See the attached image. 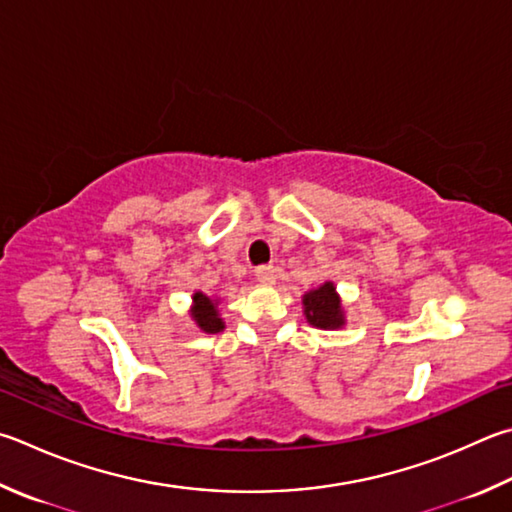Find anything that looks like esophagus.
I'll return each instance as SVG.
<instances>
[{
  "mask_svg": "<svg viewBox=\"0 0 512 512\" xmlns=\"http://www.w3.org/2000/svg\"><path fill=\"white\" fill-rule=\"evenodd\" d=\"M275 268L273 266H259L257 271H255V275H257V280L262 282V284H273L275 282Z\"/></svg>",
  "mask_w": 512,
  "mask_h": 512,
  "instance_id": "1",
  "label": "esophagus"
}]
</instances>
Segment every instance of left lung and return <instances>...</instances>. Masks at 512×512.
Wrapping results in <instances>:
<instances>
[{"mask_svg": "<svg viewBox=\"0 0 512 512\" xmlns=\"http://www.w3.org/2000/svg\"><path fill=\"white\" fill-rule=\"evenodd\" d=\"M302 311L306 322L315 329L336 331L347 324V311L336 284L331 280L318 284L302 295Z\"/></svg>", "mask_w": 512, "mask_h": 512, "instance_id": "1", "label": "left lung"}]
</instances>
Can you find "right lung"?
<instances>
[{
    "mask_svg": "<svg viewBox=\"0 0 512 512\" xmlns=\"http://www.w3.org/2000/svg\"><path fill=\"white\" fill-rule=\"evenodd\" d=\"M190 318L203 333H219L226 329V322L221 318V297L217 295L194 291L190 304Z\"/></svg>",
    "mask_w": 512,
    "mask_h": 512,
    "instance_id": "obj_1",
    "label": "right lung"
}]
</instances>
